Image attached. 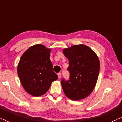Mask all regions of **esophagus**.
Here are the masks:
<instances>
[{
  "instance_id": "esophagus-1",
  "label": "esophagus",
  "mask_w": 122,
  "mask_h": 122,
  "mask_svg": "<svg viewBox=\"0 0 122 122\" xmlns=\"http://www.w3.org/2000/svg\"><path fill=\"white\" fill-rule=\"evenodd\" d=\"M58 78H59V79H60V78H61V73H59L58 74Z\"/></svg>"
}]
</instances>
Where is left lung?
<instances>
[{
    "label": "left lung",
    "mask_w": 122,
    "mask_h": 122,
    "mask_svg": "<svg viewBox=\"0 0 122 122\" xmlns=\"http://www.w3.org/2000/svg\"><path fill=\"white\" fill-rule=\"evenodd\" d=\"M63 53L69 60L70 78L61 81L64 94L73 101L83 99L89 96L96 86L100 61L96 53L84 44L64 48Z\"/></svg>",
    "instance_id": "left-lung-1"
}]
</instances>
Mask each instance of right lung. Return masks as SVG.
Returning a JSON list of instances; mask_svg holds the SVG:
<instances>
[{"label": "right lung", "instance_id": "right-lung-1", "mask_svg": "<svg viewBox=\"0 0 122 122\" xmlns=\"http://www.w3.org/2000/svg\"><path fill=\"white\" fill-rule=\"evenodd\" d=\"M51 48L36 44L26 50L18 64L17 73L23 88L34 97L46 93L53 81L58 79L50 60Z\"/></svg>", "mask_w": 122, "mask_h": 122}]
</instances>
